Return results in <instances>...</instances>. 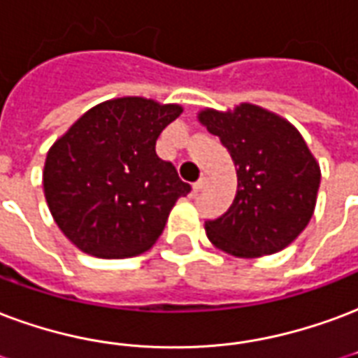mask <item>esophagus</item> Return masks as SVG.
I'll use <instances>...</instances> for the list:
<instances>
[{"label":"esophagus","instance_id":"esophagus-1","mask_svg":"<svg viewBox=\"0 0 358 358\" xmlns=\"http://www.w3.org/2000/svg\"><path fill=\"white\" fill-rule=\"evenodd\" d=\"M206 182H208V178H206V176H201V178L197 180L195 184H193V192H195V193L201 192V189L206 186Z\"/></svg>","mask_w":358,"mask_h":358}]
</instances>
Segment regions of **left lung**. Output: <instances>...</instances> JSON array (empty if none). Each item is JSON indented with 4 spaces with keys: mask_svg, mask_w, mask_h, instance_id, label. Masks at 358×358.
Wrapping results in <instances>:
<instances>
[{
    "mask_svg": "<svg viewBox=\"0 0 358 358\" xmlns=\"http://www.w3.org/2000/svg\"><path fill=\"white\" fill-rule=\"evenodd\" d=\"M199 121L226 145L237 166V195L206 220L208 239L227 254L256 258L282 250L313 216L320 169L288 121L252 104L205 110Z\"/></svg>",
    "mask_w": 358,
    "mask_h": 358,
    "instance_id": "1",
    "label": "left lung"
}]
</instances>
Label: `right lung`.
I'll list each match as a JSON object with an SVG mask.
<instances>
[{
	"instance_id": "right-lung-1",
	"label": "right lung",
	"mask_w": 358,
	"mask_h": 358,
	"mask_svg": "<svg viewBox=\"0 0 358 358\" xmlns=\"http://www.w3.org/2000/svg\"><path fill=\"white\" fill-rule=\"evenodd\" d=\"M176 104L127 96L94 106L47 153L45 199L79 250L129 258L159 239L178 197L192 192L171 161L155 153Z\"/></svg>"
}]
</instances>
